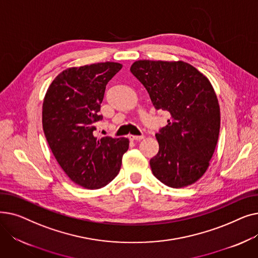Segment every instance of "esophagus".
Masks as SVG:
<instances>
[{
	"label": "esophagus",
	"mask_w": 258,
	"mask_h": 258,
	"mask_svg": "<svg viewBox=\"0 0 258 258\" xmlns=\"http://www.w3.org/2000/svg\"><path fill=\"white\" fill-rule=\"evenodd\" d=\"M128 138L132 141H140V140L144 139V136H143V135H142V136H134V135H130Z\"/></svg>",
	"instance_id": "obj_1"
}]
</instances>
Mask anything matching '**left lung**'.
I'll return each instance as SVG.
<instances>
[{
	"label": "left lung",
	"instance_id": "8db88e82",
	"mask_svg": "<svg viewBox=\"0 0 258 258\" xmlns=\"http://www.w3.org/2000/svg\"><path fill=\"white\" fill-rule=\"evenodd\" d=\"M131 72L156 110L170 115L156 134L159 152L150 161L154 175L172 188L196 183L209 166L220 134V105L209 79L182 60H137Z\"/></svg>",
	"mask_w": 258,
	"mask_h": 258
}]
</instances>
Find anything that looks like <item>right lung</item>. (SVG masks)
Masks as SVG:
<instances>
[{
    "label": "right lung",
    "instance_id": "add662e5",
    "mask_svg": "<svg viewBox=\"0 0 258 258\" xmlns=\"http://www.w3.org/2000/svg\"><path fill=\"white\" fill-rule=\"evenodd\" d=\"M122 68L106 61L73 67L59 73L43 102V130L58 164L75 184L104 187L118 174L127 138L94 137L105 86Z\"/></svg>",
    "mask_w": 258,
    "mask_h": 258
}]
</instances>
